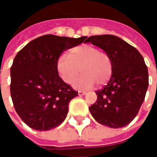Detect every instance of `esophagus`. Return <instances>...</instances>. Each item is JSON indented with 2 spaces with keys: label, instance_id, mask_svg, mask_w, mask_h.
Here are the masks:
<instances>
[{
  "label": "esophagus",
  "instance_id": "esophagus-1",
  "mask_svg": "<svg viewBox=\"0 0 157 157\" xmlns=\"http://www.w3.org/2000/svg\"><path fill=\"white\" fill-rule=\"evenodd\" d=\"M78 95L79 96H84V95H86V92H82V91H79Z\"/></svg>",
  "mask_w": 157,
  "mask_h": 157
}]
</instances>
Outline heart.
I'll return each instance as SVG.
<instances>
[{
  "mask_svg": "<svg viewBox=\"0 0 157 157\" xmlns=\"http://www.w3.org/2000/svg\"><path fill=\"white\" fill-rule=\"evenodd\" d=\"M57 70L66 83H71L82 71V75L72 83L76 90L92 88L96 83L103 85L113 72V62L107 53L95 46L83 44L71 48L69 55L63 54L57 60Z\"/></svg>",
  "mask_w": 157,
  "mask_h": 157,
  "instance_id": "b5f03b06",
  "label": "heart"
}]
</instances>
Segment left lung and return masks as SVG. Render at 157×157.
Masks as SVG:
<instances>
[{
	"label": "left lung",
	"mask_w": 157,
	"mask_h": 157,
	"mask_svg": "<svg viewBox=\"0 0 157 157\" xmlns=\"http://www.w3.org/2000/svg\"><path fill=\"white\" fill-rule=\"evenodd\" d=\"M86 43L110 56L113 72L109 83L96 92L98 99L89 108L96 121L109 128L124 127L137 115L149 86L148 70L140 52L117 36L86 37Z\"/></svg>",
	"instance_id": "1"
}]
</instances>
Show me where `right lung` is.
I'll return each instance as SVG.
<instances>
[{
    "mask_svg": "<svg viewBox=\"0 0 157 157\" xmlns=\"http://www.w3.org/2000/svg\"><path fill=\"white\" fill-rule=\"evenodd\" d=\"M85 38L41 36L16 55L11 67V96L16 112L31 128L49 130L66 118L69 102L78 93L59 77L57 60L62 52L81 44Z\"/></svg>",
    "mask_w": 157,
    "mask_h": 157,
    "instance_id": "right-lung-1",
    "label": "right lung"
}]
</instances>
